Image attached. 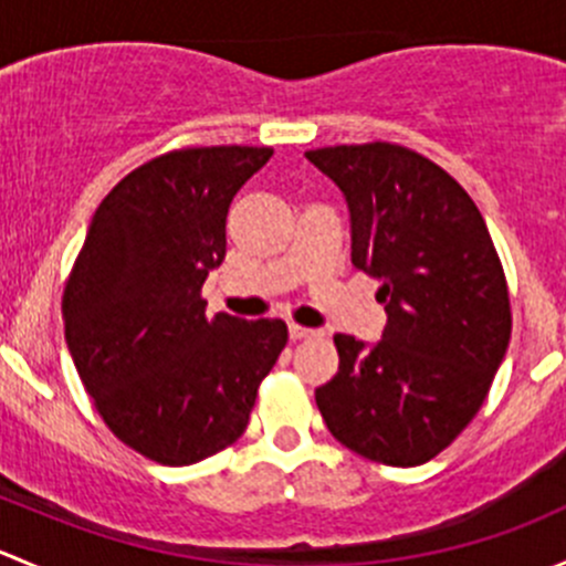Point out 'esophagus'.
<instances>
[{"mask_svg": "<svg viewBox=\"0 0 566 566\" xmlns=\"http://www.w3.org/2000/svg\"><path fill=\"white\" fill-rule=\"evenodd\" d=\"M319 331L315 328H306V325H298V323H290V339L298 342V339H310V336H317Z\"/></svg>", "mask_w": 566, "mask_h": 566, "instance_id": "34e87169", "label": "esophagus"}]
</instances>
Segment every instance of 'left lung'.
<instances>
[{"label":"left lung","mask_w":566,"mask_h":566,"mask_svg":"<svg viewBox=\"0 0 566 566\" xmlns=\"http://www.w3.org/2000/svg\"><path fill=\"white\" fill-rule=\"evenodd\" d=\"M350 208L353 265L378 279L384 339L336 334L315 391L331 436L384 465L438 458L479 413L512 336L504 265L465 188L394 142L306 153Z\"/></svg>","instance_id":"obj_1"}]
</instances>
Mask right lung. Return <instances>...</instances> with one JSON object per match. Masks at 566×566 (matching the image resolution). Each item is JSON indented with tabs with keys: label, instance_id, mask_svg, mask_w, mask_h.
Instances as JSON below:
<instances>
[{
	"label": "right lung",
	"instance_id": "add662e5",
	"mask_svg": "<svg viewBox=\"0 0 566 566\" xmlns=\"http://www.w3.org/2000/svg\"><path fill=\"white\" fill-rule=\"evenodd\" d=\"M271 147H180L128 172L90 221L62 293L65 342L104 424L161 465L243 436L287 345L279 317L205 315L227 254V210Z\"/></svg>",
	"mask_w": 566,
	"mask_h": 566
}]
</instances>
